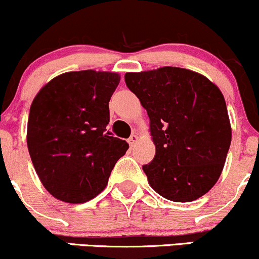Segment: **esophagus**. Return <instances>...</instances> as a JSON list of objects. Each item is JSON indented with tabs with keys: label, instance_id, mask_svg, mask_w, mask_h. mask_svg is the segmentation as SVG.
<instances>
[{
	"label": "esophagus",
	"instance_id": "1",
	"mask_svg": "<svg viewBox=\"0 0 259 259\" xmlns=\"http://www.w3.org/2000/svg\"><path fill=\"white\" fill-rule=\"evenodd\" d=\"M138 138H140V137H138L137 135H132V136H131V137L128 138V143H130V146H131V147L135 146V144L137 143Z\"/></svg>",
	"mask_w": 259,
	"mask_h": 259
}]
</instances>
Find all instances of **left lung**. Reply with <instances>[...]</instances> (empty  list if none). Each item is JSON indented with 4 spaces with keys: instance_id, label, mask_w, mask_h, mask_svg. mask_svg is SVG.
<instances>
[{
    "instance_id": "1",
    "label": "left lung",
    "mask_w": 259,
    "mask_h": 259,
    "mask_svg": "<svg viewBox=\"0 0 259 259\" xmlns=\"http://www.w3.org/2000/svg\"><path fill=\"white\" fill-rule=\"evenodd\" d=\"M126 85L149 117L155 155L143 165L160 196L190 202L222 173L232 130L225 97L204 75L175 66L126 73Z\"/></svg>"
}]
</instances>
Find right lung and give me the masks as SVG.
<instances>
[{"label": "right lung", "mask_w": 259, "mask_h": 259, "mask_svg": "<svg viewBox=\"0 0 259 259\" xmlns=\"http://www.w3.org/2000/svg\"><path fill=\"white\" fill-rule=\"evenodd\" d=\"M118 73L81 70L55 76L33 99L27 146L51 195L82 204L99 195L128 143L106 131Z\"/></svg>", "instance_id": "add662e5"}]
</instances>
